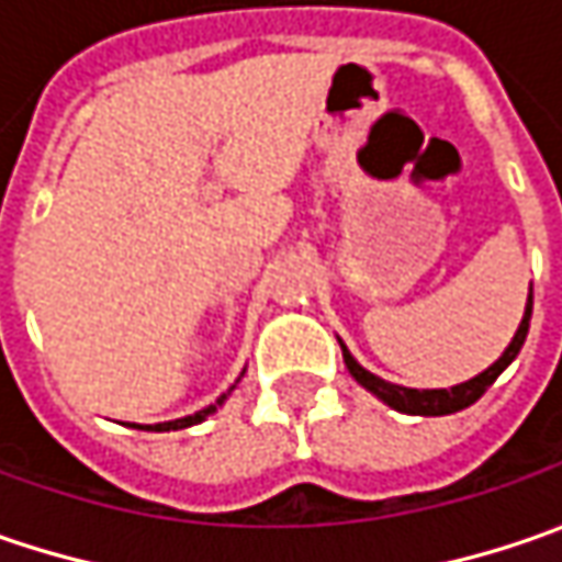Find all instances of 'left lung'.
I'll use <instances>...</instances> for the list:
<instances>
[{"label":"left lung","instance_id":"left-lung-1","mask_svg":"<svg viewBox=\"0 0 562 562\" xmlns=\"http://www.w3.org/2000/svg\"><path fill=\"white\" fill-rule=\"evenodd\" d=\"M528 321H531V292H528V302H525V317L519 329H516V336H513V342L506 346V352L487 368V371H481L477 378L465 380V383H456L450 390H412V386H400V383H390V380L378 378V374H371V371H364L358 361L352 358V352L342 346V361H346V368H349V374H352L364 390H371L378 400L390 405V408H396V412H405V415H452V412H459V408H469L472 403H477L484 393H487V386L494 383V380L501 378L503 371H506V364L519 355L522 349L525 336H528Z\"/></svg>","mask_w":562,"mask_h":562}]
</instances>
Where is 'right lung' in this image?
Listing matches in <instances>:
<instances>
[{"instance_id":"add662e5","label":"right lung","mask_w":562,"mask_h":562,"mask_svg":"<svg viewBox=\"0 0 562 562\" xmlns=\"http://www.w3.org/2000/svg\"><path fill=\"white\" fill-rule=\"evenodd\" d=\"M226 403V393L216 400L213 405H207V408H201V412H194V415H184V418H176V422H162V425H132V427H147V430H182V427H191L198 425V422H204L207 415H213L216 412V405Z\"/></svg>"}]
</instances>
